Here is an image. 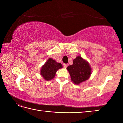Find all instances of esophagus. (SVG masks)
Masks as SVG:
<instances>
[{"label": "esophagus", "instance_id": "1", "mask_svg": "<svg viewBox=\"0 0 123 123\" xmlns=\"http://www.w3.org/2000/svg\"><path fill=\"white\" fill-rule=\"evenodd\" d=\"M63 66H64V67L65 68H66L67 67V66H68V65H67V64H64V65H63Z\"/></svg>", "mask_w": 123, "mask_h": 123}]
</instances>
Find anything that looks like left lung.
Returning a JSON list of instances; mask_svg holds the SVG:
<instances>
[{
  "label": "left lung",
  "mask_w": 123,
  "mask_h": 123,
  "mask_svg": "<svg viewBox=\"0 0 123 123\" xmlns=\"http://www.w3.org/2000/svg\"><path fill=\"white\" fill-rule=\"evenodd\" d=\"M67 69L69 72L71 80L77 85L88 80L92 73L89 63L81 56H77L74 59L73 64L68 66Z\"/></svg>",
  "instance_id": "8db88e82"
}]
</instances>
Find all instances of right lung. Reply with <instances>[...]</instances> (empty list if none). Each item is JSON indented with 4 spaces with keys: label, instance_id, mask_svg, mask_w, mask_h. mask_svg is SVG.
Segmentation results:
<instances>
[{
    "label": "right lung",
    "instance_id": "right-lung-1",
    "mask_svg": "<svg viewBox=\"0 0 123 123\" xmlns=\"http://www.w3.org/2000/svg\"><path fill=\"white\" fill-rule=\"evenodd\" d=\"M62 68V65L52 58L48 59L40 69V74L46 81L52 80L55 76L56 73L59 69Z\"/></svg>",
    "mask_w": 123,
    "mask_h": 123
}]
</instances>
